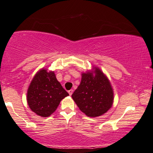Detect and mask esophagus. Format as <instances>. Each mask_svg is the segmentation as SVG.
<instances>
[{"mask_svg": "<svg viewBox=\"0 0 153 153\" xmlns=\"http://www.w3.org/2000/svg\"><path fill=\"white\" fill-rule=\"evenodd\" d=\"M73 93H74V90H73V89H71V90H69V91H68V94H69L70 96H71Z\"/></svg>", "mask_w": 153, "mask_h": 153, "instance_id": "esophagus-1", "label": "esophagus"}]
</instances>
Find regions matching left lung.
I'll use <instances>...</instances> for the list:
<instances>
[{
  "label": "left lung",
  "mask_w": 153,
  "mask_h": 153,
  "mask_svg": "<svg viewBox=\"0 0 153 153\" xmlns=\"http://www.w3.org/2000/svg\"><path fill=\"white\" fill-rule=\"evenodd\" d=\"M82 74L79 85L72 94L79 109L87 117H96L112 106L114 91L107 76L98 67Z\"/></svg>",
  "instance_id": "left-lung-1"
}]
</instances>
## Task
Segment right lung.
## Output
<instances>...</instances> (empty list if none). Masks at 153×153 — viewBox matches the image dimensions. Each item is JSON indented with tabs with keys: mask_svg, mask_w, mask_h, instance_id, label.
I'll return each instance as SVG.
<instances>
[{
	"mask_svg": "<svg viewBox=\"0 0 153 153\" xmlns=\"http://www.w3.org/2000/svg\"><path fill=\"white\" fill-rule=\"evenodd\" d=\"M68 94L56 78L54 71L42 68L35 74L27 92L31 110L42 117L51 116Z\"/></svg>",
	"mask_w": 153,
	"mask_h": 153,
	"instance_id": "obj_1",
	"label": "right lung"
}]
</instances>
